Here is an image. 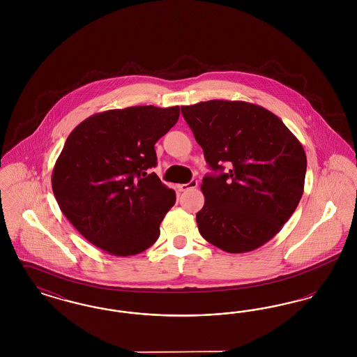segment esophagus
<instances>
[{
  "label": "esophagus",
  "instance_id": "esophagus-1",
  "mask_svg": "<svg viewBox=\"0 0 357 357\" xmlns=\"http://www.w3.org/2000/svg\"><path fill=\"white\" fill-rule=\"evenodd\" d=\"M197 186H198V181L192 179V181H190L188 183L178 185V188H179V191H187V190H191V188H197Z\"/></svg>",
  "mask_w": 357,
  "mask_h": 357
}]
</instances>
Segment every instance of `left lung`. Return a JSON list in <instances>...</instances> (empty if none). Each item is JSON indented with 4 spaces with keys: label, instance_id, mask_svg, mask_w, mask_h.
Masks as SVG:
<instances>
[{
    "label": "left lung",
    "instance_id": "1",
    "mask_svg": "<svg viewBox=\"0 0 357 357\" xmlns=\"http://www.w3.org/2000/svg\"><path fill=\"white\" fill-rule=\"evenodd\" d=\"M182 115L208 166L220 171L202 181L204 204L197 213L201 236L227 253L265 245L303 197V144L282 120L253 102L208 100L183 105Z\"/></svg>",
    "mask_w": 357,
    "mask_h": 357
}]
</instances>
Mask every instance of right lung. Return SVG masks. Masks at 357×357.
Instances as JSON below:
<instances>
[{"instance_id": "add662e5", "label": "right lung", "mask_w": 357, "mask_h": 357, "mask_svg": "<svg viewBox=\"0 0 357 357\" xmlns=\"http://www.w3.org/2000/svg\"><path fill=\"white\" fill-rule=\"evenodd\" d=\"M178 118V105L109 109L67 137L52 172L53 194L73 227L102 252L139 255L159 238L176 197L147 171L156 166L155 143Z\"/></svg>"}]
</instances>
